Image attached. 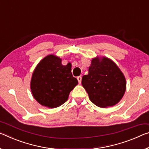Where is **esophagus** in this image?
Listing matches in <instances>:
<instances>
[{
    "instance_id": "obj_1",
    "label": "esophagus",
    "mask_w": 149,
    "mask_h": 149,
    "mask_svg": "<svg viewBox=\"0 0 149 149\" xmlns=\"http://www.w3.org/2000/svg\"><path fill=\"white\" fill-rule=\"evenodd\" d=\"M77 81H78V83L80 84L81 83V76H78L77 77Z\"/></svg>"
}]
</instances>
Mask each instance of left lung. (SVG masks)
Returning a JSON list of instances; mask_svg holds the SVG:
<instances>
[{"mask_svg":"<svg viewBox=\"0 0 149 149\" xmlns=\"http://www.w3.org/2000/svg\"><path fill=\"white\" fill-rule=\"evenodd\" d=\"M81 84L89 100L100 107L116 105L126 90L123 74L115 62L105 57L92 59L88 74L84 75Z\"/></svg>","mask_w":149,"mask_h":149,"instance_id":"left-lung-1","label":"left lung"}]
</instances>
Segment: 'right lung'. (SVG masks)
Wrapping results in <instances>:
<instances>
[{"mask_svg": "<svg viewBox=\"0 0 149 149\" xmlns=\"http://www.w3.org/2000/svg\"><path fill=\"white\" fill-rule=\"evenodd\" d=\"M71 70V63L63 65L58 56L50 54L42 59L34 70L30 82L34 98L49 108L63 104L70 91L78 84Z\"/></svg>", "mask_w": 149, "mask_h": 149, "instance_id": "right-lung-1", "label": "right lung"}]
</instances>
